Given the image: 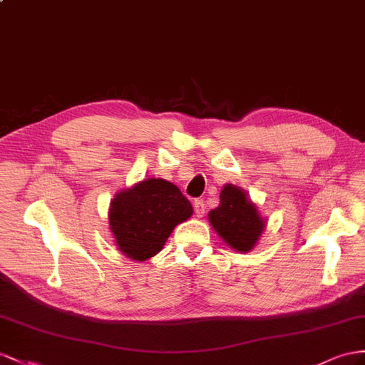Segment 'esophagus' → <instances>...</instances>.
<instances>
[{
  "label": "esophagus",
  "instance_id": "esophagus-1",
  "mask_svg": "<svg viewBox=\"0 0 365 365\" xmlns=\"http://www.w3.org/2000/svg\"><path fill=\"white\" fill-rule=\"evenodd\" d=\"M194 212L197 217H203L205 214V202L202 199L194 200Z\"/></svg>",
  "mask_w": 365,
  "mask_h": 365
}]
</instances>
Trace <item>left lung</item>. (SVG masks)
<instances>
[{
  "label": "left lung",
  "mask_w": 365,
  "mask_h": 365,
  "mask_svg": "<svg viewBox=\"0 0 365 365\" xmlns=\"http://www.w3.org/2000/svg\"><path fill=\"white\" fill-rule=\"evenodd\" d=\"M208 217L219 236L240 253H247L256 245L265 227L245 192L232 185H225L220 192V205L210 211Z\"/></svg>",
  "instance_id": "left-lung-1"
}]
</instances>
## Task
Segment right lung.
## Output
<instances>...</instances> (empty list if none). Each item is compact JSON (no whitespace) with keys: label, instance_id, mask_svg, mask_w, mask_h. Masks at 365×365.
<instances>
[{"label":"right lung","instance_id":"add662e5","mask_svg":"<svg viewBox=\"0 0 365 365\" xmlns=\"http://www.w3.org/2000/svg\"><path fill=\"white\" fill-rule=\"evenodd\" d=\"M192 207L175 185L148 179L110 202L109 225L123 255L146 260L162 251L175 225L190 219Z\"/></svg>","mask_w":365,"mask_h":365}]
</instances>
